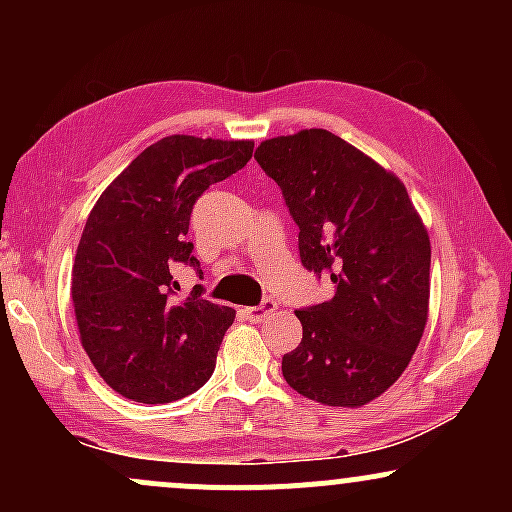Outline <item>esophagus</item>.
Segmentation results:
<instances>
[{
	"label": "esophagus",
	"mask_w": 512,
	"mask_h": 512,
	"mask_svg": "<svg viewBox=\"0 0 512 512\" xmlns=\"http://www.w3.org/2000/svg\"><path fill=\"white\" fill-rule=\"evenodd\" d=\"M274 310H276V303L272 301V298H264L260 305H252V308H245L243 313H245V317H248L250 322H262V320H267V317L272 315Z\"/></svg>",
	"instance_id": "34e87169"
}]
</instances>
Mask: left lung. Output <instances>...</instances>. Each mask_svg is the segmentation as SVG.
<instances>
[{"label":"left lung","mask_w":512,"mask_h":512,"mask_svg":"<svg viewBox=\"0 0 512 512\" xmlns=\"http://www.w3.org/2000/svg\"><path fill=\"white\" fill-rule=\"evenodd\" d=\"M255 158L284 192L303 267L337 286L332 301L296 310L303 339L281 373L298 395L363 407L395 385L424 337V221L395 173L327 129L264 139Z\"/></svg>","instance_id":"obj_1"}]
</instances>
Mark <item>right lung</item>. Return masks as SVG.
<instances>
[{
	"instance_id": "obj_1",
	"label": "right lung",
	"mask_w": 512,
	"mask_h": 512,
	"mask_svg": "<svg viewBox=\"0 0 512 512\" xmlns=\"http://www.w3.org/2000/svg\"><path fill=\"white\" fill-rule=\"evenodd\" d=\"M250 139L170 134L105 187L88 214L72 267L81 346L122 397L166 404L211 378L236 310L180 298L178 264L199 272L187 243L197 197L252 158Z\"/></svg>"
}]
</instances>
